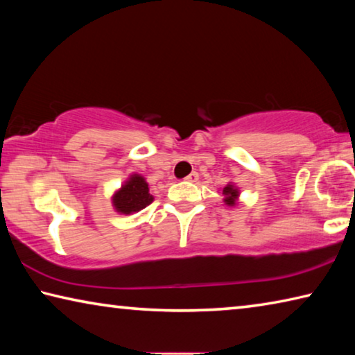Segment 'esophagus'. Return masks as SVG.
<instances>
[{"instance_id": "esophagus-1", "label": "esophagus", "mask_w": 355, "mask_h": 355, "mask_svg": "<svg viewBox=\"0 0 355 355\" xmlns=\"http://www.w3.org/2000/svg\"><path fill=\"white\" fill-rule=\"evenodd\" d=\"M184 180H186V182H189V183H196L197 180H199V173H197V172H192V173H189V175L186 177Z\"/></svg>"}]
</instances>
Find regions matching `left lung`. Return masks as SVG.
<instances>
[{
	"instance_id": "left-lung-1",
	"label": "left lung",
	"mask_w": 355,
	"mask_h": 355,
	"mask_svg": "<svg viewBox=\"0 0 355 355\" xmlns=\"http://www.w3.org/2000/svg\"><path fill=\"white\" fill-rule=\"evenodd\" d=\"M239 188L232 182L228 183L224 189H222V196H224V203L227 207H235L239 200Z\"/></svg>"
}]
</instances>
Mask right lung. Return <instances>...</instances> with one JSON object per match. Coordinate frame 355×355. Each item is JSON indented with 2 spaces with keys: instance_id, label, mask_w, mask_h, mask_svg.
I'll use <instances>...</instances> for the list:
<instances>
[{
  "instance_id": "obj_1",
  "label": "right lung",
  "mask_w": 355,
  "mask_h": 355,
  "mask_svg": "<svg viewBox=\"0 0 355 355\" xmlns=\"http://www.w3.org/2000/svg\"><path fill=\"white\" fill-rule=\"evenodd\" d=\"M112 207L119 214H133L153 202L148 183L141 173H131L111 197Z\"/></svg>"
}]
</instances>
